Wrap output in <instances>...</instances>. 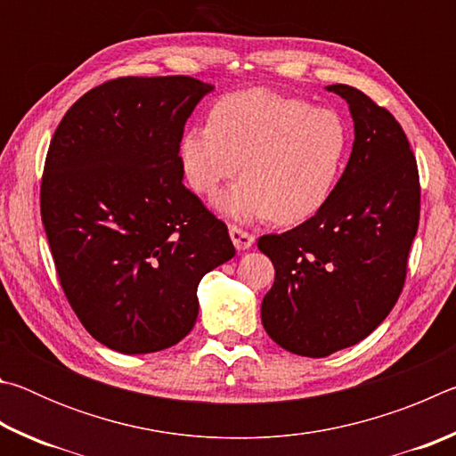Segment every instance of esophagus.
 <instances>
[{
  "instance_id": "34e87169",
  "label": "esophagus",
  "mask_w": 456,
  "mask_h": 456,
  "mask_svg": "<svg viewBox=\"0 0 456 456\" xmlns=\"http://www.w3.org/2000/svg\"><path fill=\"white\" fill-rule=\"evenodd\" d=\"M229 235H231V241H233V245L237 247V251L249 249L253 241H256V237H253L251 233H247V231H243L237 225H229Z\"/></svg>"
}]
</instances>
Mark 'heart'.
<instances>
[{
  "mask_svg": "<svg viewBox=\"0 0 456 456\" xmlns=\"http://www.w3.org/2000/svg\"><path fill=\"white\" fill-rule=\"evenodd\" d=\"M348 146V126L331 108L249 88L221 96L209 125L184 130L179 159L191 189L207 197L243 163L245 176L217 199L219 209L245 223L297 225L326 205Z\"/></svg>",
  "mask_w": 456,
  "mask_h": 456,
  "instance_id": "1",
  "label": "heart"
}]
</instances>
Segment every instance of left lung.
Returning <instances> with one entry per match:
<instances>
[{
	"label": "left lung",
	"instance_id": "8db88e82",
	"mask_svg": "<svg viewBox=\"0 0 456 456\" xmlns=\"http://www.w3.org/2000/svg\"><path fill=\"white\" fill-rule=\"evenodd\" d=\"M328 90L354 118L346 171L314 217L257 241L275 267L261 322L275 344L307 358L350 348L380 326L403 293L420 219L419 167L398 120L358 88Z\"/></svg>",
	"mask_w": 456,
	"mask_h": 456
}]
</instances>
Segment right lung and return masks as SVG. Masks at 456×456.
I'll return each instance as SVG.
<instances>
[{"label": "right lung", "mask_w": 456, "mask_h": 456, "mask_svg": "<svg viewBox=\"0 0 456 456\" xmlns=\"http://www.w3.org/2000/svg\"><path fill=\"white\" fill-rule=\"evenodd\" d=\"M211 90L191 76H122L76 100L52 136L40 211L53 265L110 350L179 344L197 322L199 281L235 256L225 223L183 184L184 122Z\"/></svg>", "instance_id": "obj_1"}]
</instances>
